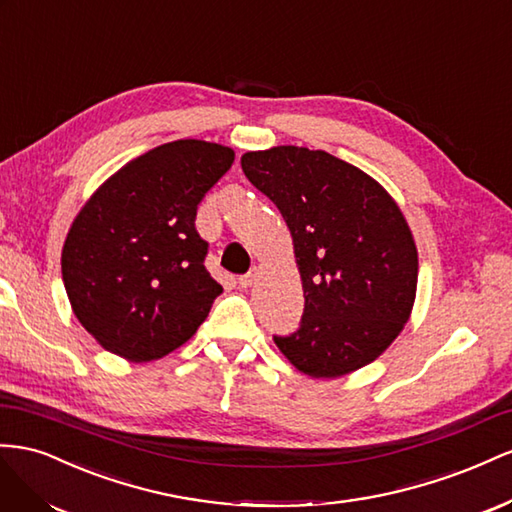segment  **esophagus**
I'll return each instance as SVG.
<instances>
[{
    "label": "esophagus",
    "mask_w": 512,
    "mask_h": 512,
    "mask_svg": "<svg viewBox=\"0 0 512 512\" xmlns=\"http://www.w3.org/2000/svg\"><path fill=\"white\" fill-rule=\"evenodd\" d=\"M255 283V272H248V274H242L240 279H238V285L242 287V289H248Z\"/></svg>",
    "instance_id": "1"
}]
</instances>
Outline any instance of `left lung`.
<instances>
[{
  "mask_svg": "<svg viewBox=\"0 0 512 512\" xmlns=\"http://www.w3.org/2000/svg\"><path fill=\"white\" fill-rule=\"evenodd\" d=\"M242 171L283 214L304 289L300 328L274 337L294 367L341 377L384 354L410 319L418 251L371 175L324 150L246 152Z\"/></svg>",
  "mask_w": 512,
  "mask_h": 512,
  "instance_id": "1",
  "label": "left lung"
}]
</instances>
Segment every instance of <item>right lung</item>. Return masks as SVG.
Listing matches in <instances>:
<instances>
[{"label":"right lung","instance_id":"obj_1","mask_svg":"<svg viewBox=\"0 0 512 512\" xmlns=\"http://www.w3.org/2000/svg\"><path fill=\"white\" fill-rule=\"evenodd\" d=\"M233 150L180 139L130 160L87 199L62 248V279L81 326L111 354L150 362L184 345L221 296L203 266L199 201Z\"/></svg>","mask_w":512,"mask_h":512}]
</instances>
